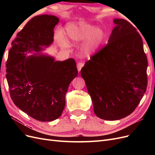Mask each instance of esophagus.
<instances>
[{
	"mask_svg": "<svg viewBox=\"0 0 155 155\" xmlns=\"http://www.w3.org/2000/svg\"><path fill=\"white\" fill-rule=\"evenodd\" d=\"M83 63H81V62H79V63H78V64H77V68H78V71H80L81 70V69L82 68V67H83Z\"/></svg>",
	"mask_w": 155,
	"mask_h": 155,
	"instance_id": "obj_1",
	"label": "esophagus"
}]
</instances>
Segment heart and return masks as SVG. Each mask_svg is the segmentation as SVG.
<instances>
[{
	"instance_id": "obj_1",
	"label": "heart",
	"mask_w": 155,
	"mask_h": 155,
	"mask_svg": "<svg viewBox=\"0 0 155 155\" xmlns=\"http://www.w3.org/2000/svg\"><path fill=\"white\" fill-rule=\"evenodd\" d=\"M65 35L67 39L71 43H77L87 39L83 46V51L85 54H91L96 50L104 43L105 38L104 30L94 26L81 22L79 25L70 24L65 28ZM61 43L63 46H66L67 43L61 39Z\"/></svg>"
}]
</instances>
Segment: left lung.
<instances>
[{
  "mask_svg": "<svg viewBox=\"0 0 155 155\" xmlns=\"http://www.w3.org/2000/svg\"><path fill=\"white\" fill-rule=\"evenodd\" d=\"M116 25L108 44L91 57L81 70L100 118L118 120L129 116L147 86V59L137 29L124 19Z\"/></svg>",
  "mask_w": 155,
  "mask_h": 155,
  "instance_id": "8db88e82",
  "label": "left lung"
}]
</instances>
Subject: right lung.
<instances>
[{"mask_svg":"<svg viewBox=\"0 0 155 155\" xmlns=\"http://www.w3.org/2000/svg\"><path fill=\"white\" fill-rule=\"evenodd\" d=\"M59 18L54 15L32 18L12 43L6 62V79L13 102L31 118L41 121L55 120L61 115L70 83L78 76L75 60L55 61L38 51L54 41Z\"/></svg>","mask_w":155,"mask_h":155,"instance_id":"right-lung-1","label":"right lung"}]
</instances>
